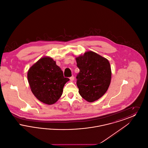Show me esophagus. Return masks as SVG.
<instances>
[{
  "instance_id": "obj_1",
  "label": "esophagus",
  "mask_w": 148,
  "mask_h": 148,
  "mask_svg": "<svg viewBox=\"0 0 148 148\" xmlns=\"http://www.w3.org/2000/svg\"><path fill=\"white\" fill-rule=\"evenodd\" d=\"M69 79H70V80H71V81H73V80H74V76H73V75H72V76H71Z\"/></svg>"
}]
</instances>
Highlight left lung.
I'll list each match as a JSON object with an SVG mask.
<instances>
[{"label": "left lung", "instance_id": "8db88e82", "mask_svg": "<svg viewBox=\"0 0 148 148\" xmlns=\"http://www.w3.org/2000/svg\"><path fill=\"white\" fill-rule=\"evenodd\" d=\"M75 59L80 70L77 77L79 94L88 102L98 100L104 95L111 82L109 62L92 51L85 52Z\"/></svg>", "mask_w": 148, "mask_h": 148}]
</instances>
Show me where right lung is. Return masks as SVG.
I'll use <instances>...</instances> for the list:
<instances>
[{
    "label": "right lung",
    "instance_id": "add662e5",
    "mask_svg": "<svg viewBox=\"0 0 148 148\" xmlns=\"http://www.w3.org/2000/svg\"><path fill=\"white\" fill-rule=\"evenodd\" d=\"M27 77L30 89L39 101L48 105L56 103L63 94L69 79L49 56H44L29 69Z\"/></svg>",
    "mask_w": 148,
    "mask_h": 148
}]
</instances>
